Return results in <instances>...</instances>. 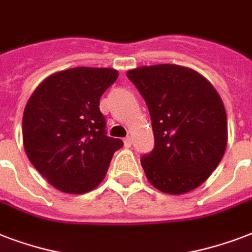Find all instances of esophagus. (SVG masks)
<instances>
[{
    "label": "esophagus",
    "instance_id": "esophagus-1",
    "mask_svg": "<svg viewBox=\"0 0 252 252\" xmlns=\"http://www.w3.org/2000/svg\"><path fill=\"white\" fill-rule=\"evenodd\" d=\"M124 145H126V148H129V146L132 145V137H130V136H126V137L124 138Z\"/></svg>",
    "mask_w": 252,
    "mask_h": 252
}]
</instances>
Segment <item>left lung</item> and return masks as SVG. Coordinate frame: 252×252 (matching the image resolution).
<instances>
[{
	"label": "left lung",
	"instance_id": "obj_1",
	"mask_svg": "<svg viewBox=\"0 0 252 252\" xmlns=\"http://www.w3.org/2000/svg\"><path fill=\"white\" fill-rule=\"evenodd\" d=\"M149 108L154 149L141 158L150 183L182 195L205 182L222 159L227 119L222 99L196 70L174 64L126 72Z\"/></svg>",
	"mask_w": 252,
	"mask_h": 252
}]
</instances>
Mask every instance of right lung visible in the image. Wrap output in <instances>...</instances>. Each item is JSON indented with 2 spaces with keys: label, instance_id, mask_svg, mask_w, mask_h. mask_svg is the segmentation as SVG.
<instances>
[{
  "label": "right lung",
  "instance_id": "right-lung-1",
  "mask_svg": "<svg viewBox=\"0 0 252 252\" xmlns=\"http://www.w3.org/2000/svg\"><path fill=\"white\" fill-rule=\"evenodd\" d=\"M118 76L111 68L66 69L47 77L30 96L23 146L33 167L59 191L80 195L98 187L124 145L107 136L99 110L100 96Z\"/></svg>",
  "mask_w": 252,
  "mask_h": 252
}]
</instances>
